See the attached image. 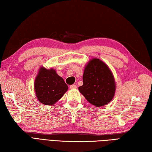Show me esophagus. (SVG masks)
<instances>
[{
    "instance_id": "esophagus-1",
    "label": "esophagus",
    "mask_w": 152,
    "mask_h": 152,
    "mask_svg": "<svg viewBox=\"0 0 152 152\" xmlns=\"http://www.w3.org/2000/svg\"><path fill=\"white\" fill-rule=\"evenodd\" d=\"M77 88V86L75 84H73V85H71L70 86V89H76Z\"/></svg>"
}]
</instances>
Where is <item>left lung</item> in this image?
Segmentation results:
<instances>
[{"label":"left lung","mask_w":152,"mask_h":152,"mask_svg":"<svg viewBox=\"0 0 152 152\" xmlns=\"http://www.w3.org/2000/svg\"><path fill=\"white\" fill-rule=\"evenodd\" d=\"M78 89L92 105L103 106L111 102L114 97V77L103 61L94 58L86 66L83 74V85Z\"/></svg>","instance_id":"left-lung-1"}]
</instances>
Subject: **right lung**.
Listing matches in <instances>:
<instances>
[{"label":"right lung","mask_w":152,"mask_h":152,"mask_svg":"<svg viewBox=\"0 0 152 152\" xmlns=\"http://www.w3.org/2000/svg\"><path fill=\"white\" fill-rule=\"evenodd\" d=\"M35 91L38 100L44 105L55 103L68 90L64 80L53 69L41 68L35 81Z\"/></svg>","instance_id":"1"}]
</instances>
